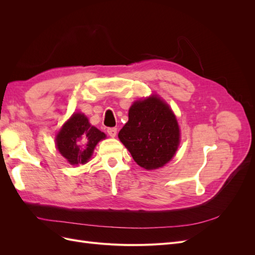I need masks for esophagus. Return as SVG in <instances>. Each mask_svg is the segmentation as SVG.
Returning a JSON list of instances; mask_svg holds the SVG:
<instances>
[{"label": "esophagus", "instance_id": "34e87169", "mask_svg": "<svg viewBox=\"0 0 255 255\" xmlns=\"http://www.w3.org/2000/svg\"><path fill=\"white\" fill-rule=\"evenodd\" d=\"M107 133H109V135L111 137H116V135H117V128H107Z\"/></svg>", "mask_w": 255, "mask_h": 255}]
</instances>
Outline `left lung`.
Here are the masks:
<instances>
[{"label":"left lung","mask_w":255,"mask_h":255,"mask_svg":"<svg viewBox=\"0 0 255 255\" xmlns=\"http://www.w3.org/2000/svg\"><path fill=\"white\" fill-rule=\"evenodd\" d=\"M119 139L140 167L157 169L170 160L180 143V129L169 106L155 96L136 101Z\"/></svg>","instance_id":"8db88e82"}]
</instances>
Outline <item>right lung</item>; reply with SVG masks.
I'll return each instance as SVG.
<instances>
[{
    "label": "right lung",
    "mask_w": 255,
    "mask_h": 255,
    "mask_svg": "<svg viewBox=\"0 0 255 255\" xmlns=\"http://www.w3.org/2000/svg\"><path fill=\"white\" fill-rule=\"evenodd\" d=\"M106 135L92 127L81 113L72 115L56 137L58 151L71 165L87 163L97 143Z\"/></svg>",
    "instance_id": "right-lung-1"
}]
</instances>
